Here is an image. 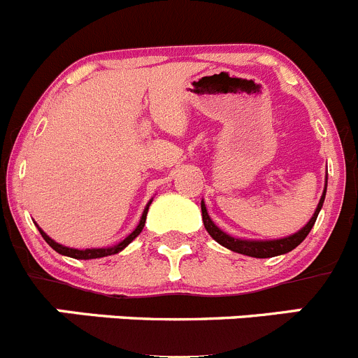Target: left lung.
Masks as SVG:
<instances>
[{
  "instance_id": "obj_1",
  "label": "left lung",
  "mask_w": 358,
  "mask_h": 358,
  "mask_svg": "<svg viewBox=\"0 0 358 358\" xmlns=\"http://www.w3.org/2000/svg\"><path fill=\"white\" fill-rule=\"evenodd\" d=\"M325 190H327V182H325V189L324 194L320 197V203H318L317 210H315L313 217L310 218L306 225H304L301 231H297L296 234H290L287 238L282 239H271V241H253V239H239V238H232L229 236L227 232H224L222 229H218L217 225L213 224V220L208 215L206 206H204V201H201V211H203V222L204 227H206L208 234L215 239L217 243H220L222 246L225 248L232 250L236 253H241V255H248V257H255V259H267V257H276V255H283V253H289L296 248L297 245L304 241L310 231L313 229L315 222H317L318 213L322 210V204H324L325 199Z\"/></svg>"
}]
</instances>
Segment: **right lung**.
Segmentation results:
<instances>
[{"instance_id":"add662e5","label":"right lung","mask_w":358,"mask_h":358,"mask_svg":"<svg viewBox=\"0 0 358 358\" xmlns=\"http://www.w3.org/2000/svg\"><path fill=\"white\" fill-rule=\"evenodd\" d=\"M152 204L150 203L147 204V208H145L143 215H141L140 218V224L136 225V229H134L133 232H131L129 236H127L126 239H122L120 243H117V245L113 246H108V248H85V250H78V248H69V246H64V245H59V243H55L54 239L48 238L47 234H45L43 231H41L40 227H38V231H40V234L43 236L45 241L48 243V245L52 246V248L55 250L57 253H61V255H66V257H73V259H82V260H89V259H99V257H108V255H113V253H119L120 250L126 248L127 245H129L131 241H133L134 238H136L138 234H140L141 231H143L145 227V220H147V213H148V206Z\"/></svg>"}]
</instances>
